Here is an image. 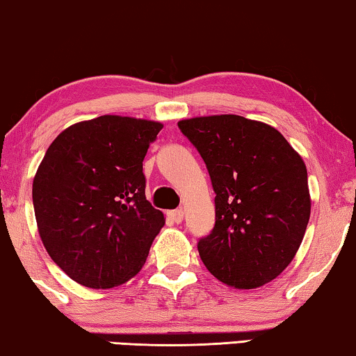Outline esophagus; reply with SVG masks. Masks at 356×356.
Instances as JSON below:
<instances>
[{
  "instance_id": "esophagus-1",
  "label": "esophagus",
  "mask_w": 356,
  "mask_h": 356,
  "mask_svg": "<svg viewBox=\"0 0 356 356\" xmlns=\"http://www.w3.org/2000/svg\"><path fill=\"white\" fill-rule=\"evenodd\" d=\"M169 218H171L176 224H180L184 219V211L182 209H174V211H169Z\"/></svg>"
}]
</instances>
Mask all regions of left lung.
Here are the masks:
<instances>
[{
  "label": "left lung",
  "mask_w": 356,
  "mask_h": 356,
  "mask_svg": "<svg viewBox=\"0 0 356 356\" xmlns=\"http://www.w3.org/2000/svg\"><path fill=\"white\" fill-rule=\"evenodd\" d=\"M177 126L202 154L216 193V224L198 242L203 264L229 287L271 282L297 254L312 213L302 156L279 130L235 114Z\"/></svg>",
  "instance_id": "obj_1"
}]
</instances>
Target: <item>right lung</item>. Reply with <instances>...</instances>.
<instances>
[{
    "label": "right lung",
    "instance_id": "right-lung-1",
    "mask_svg": "<svg viewBox=\"0 0 356 356\" xmlns=\"http://www.w3.org/2000/svg\"><path fill=\"white\" fill-rule=\"evenodd\" d=\"M161 122L99 116L64 129L32 185L40 238L90 289L126 284L147 261L164 214L145 197L143 158Z\"/></svg>",
    "mask_w": 356,
    "mask_h": 356
}]
</instances>
